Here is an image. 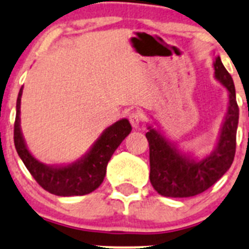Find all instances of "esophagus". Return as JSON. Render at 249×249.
Segmentation results:
<instances>
[{
  "instance_id": "obj_1",
  "label": "esophagus",
  "mask_w": 249,
  "mask_h": 249,
  "mask_svg": "<svg viewBox=\"0 0 249 249\" xmlns=\"http://www.w3.org/2000/svg\"><path fill=\"white\" fill-rule=\"evenodd\" d=\"M129 120L130 123H131L132 127H134V129H137V127L140 126V123H141V114L137 112L131 113V114L129 115Z\"/></svg>"
}]
</instances>
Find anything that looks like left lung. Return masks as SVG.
<instances>
[{"label":"left lung","instance_id":"1","mask_svg":"<svg viewBox=\"0 0 249 249\" xmlns=\"http://www.w3.org/2000/svg\"><path fill=\"white\" fill-rule=\"evenodd\" d=\"M213 67L214 78L228 90L229 102L217 144L210 154L197 159L183 152L159 127L148 125L145 137L149 143V179L162 196L190 197L201 194L230 169L233 161L238 124L235 85L219 56H215Z\"/></svg>","mask_w":249,"mask_h":249}]
</instances>
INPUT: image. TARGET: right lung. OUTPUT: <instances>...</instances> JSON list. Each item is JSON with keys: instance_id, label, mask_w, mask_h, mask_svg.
Wrapping results in <instances>:
<instances>
[{"instance_id": "add662e5", "label": "right lung", "mask_w": 249, "mask_h": 249, "mask_svg": "<svg viewBox=\"0 0 249 249\" xmlns=\"http://www.w3.org/2000/svg\"><path fill=\"white\" fill-rule=\"evenodd\" d=\"M22 88L17 99V115L14 123V144L20 159L36 182L50 194L57 196H74L94 192L101 185L106 169L120 143L131 132L126 118L107 127L80 159L67 165H47L37 160L27 149L20 126V105Z\"/></svg>"}]
</instances>
